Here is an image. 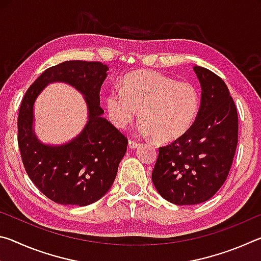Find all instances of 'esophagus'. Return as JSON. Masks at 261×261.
I'll return each instance as SVG.
<instances>
[{
	"label": "esophagus",
	"instance_id": "obj_1",
	"mask_svg": "<svg viewBox=\"0 0 261 261\" xmlns=\"http://www.w3.org/2000/svg\"><path fill=\"white\" fill-rule=\"evenodd\" d=\"M138 146H139L138 141H136V140H134V139H130V140H129V147H130V148H137Z\"/></svg>",
	"mask_w": 261,
	"mask_h": 261
}]
</instances>
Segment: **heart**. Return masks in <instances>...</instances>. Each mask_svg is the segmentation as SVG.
Listing matches in <instances>:
<instances>
[{
	"label": "heart",
	"instance_id": "heart-1",
	"mask_svg": "<svg viewBox=\"0 0 261 261\" xmlns=\"http://www.w3.org/2000/svg\"><path fill=\"white\" fill-rule=\"evenodd\" d=\"M107 109L117 127H125L140 109V131L160 141H173L187 134L200 109L198 88L188 82L155 71H136L123 79L122 90L107 96Z\"/></svg>",
	"mask_w": 261,
	"mask_h": 261
}]
</instances>
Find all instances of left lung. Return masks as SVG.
Returning a JSON list of instances; mask_svg holds the SVG:
<instances>
[{"mask_svg": "<svg viewBox=\"0 0 261 261\" xmlns=\"http://www.w3.org/2000/svg\"><path fill=\"white\" fill-rule=\"evenodd\" d=\"M201 86L200 109L187 134L159 148L152 173L158 192L175 205L211 199L226 182L238 141L235 102L222 79L193 67Z\"/></svg>", "mask_w": 261, "mask_h": 261, "instance_id": "left-lung-1", "label": "left lung"}]
</instances>
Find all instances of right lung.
<instances>
[{
	"label": "right lung",
	"mask_w": 261,
	"mask_h": 261,
	"mask_svg": "<svg viewBox=\"0 0 261 261\" xmlns=\"http://www.w3.org/2000/svg\"><path fill=\"white\" fill-rule=\"evenodd\" d=\"M108 67L101 62L67 61L45 70L26 91L18 114V147L29 177L50 200L61 205L87 206L112 187L124 156L127 138L102 117L100 88ZM63 81L86 96L89 121L68 144L40 143L33 130V105L49 82Z\"/></svg>",
	"instance_id": "1"
}]
</instances>
